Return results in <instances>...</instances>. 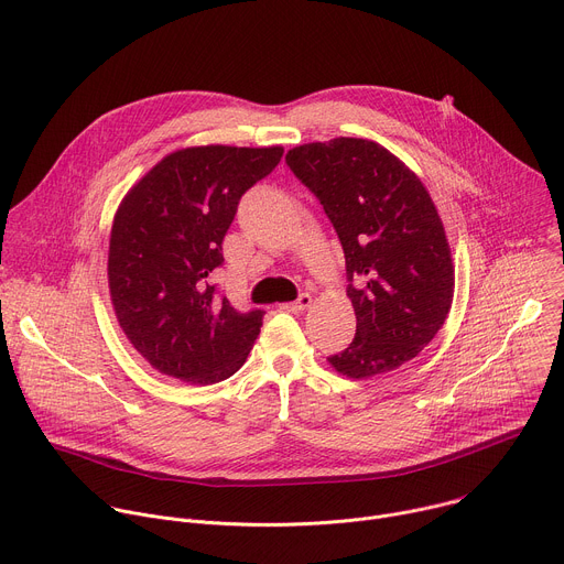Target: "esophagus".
<instances>
[{"label":"esophagus","instance_id":"1","mask_svg":"<svg viewBox=\"0 0 564 564\" xmlns=\"http://www.w3.org/2000/svg\"><path fill=\"white\" fill-rule=\"evenodd\" d=\"M310 305H312V296H310V294H301L296 301L283 303L281 307H283V310H290V312H303V310H307Z\"/></svg>","mask_w":564,"mask_h":564}]
</instances>
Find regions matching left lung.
Masks as SVG:
<instances>
[{
    "label": "left lung",
    "instance_id": "8db88e82",
    "mask_svg": "<svg viewBox=\"0 0 564 564\" xmlns=\"http://www.w3.org/2000/svg\"><path fill=\"white\" fill-rule=\"evenodd\" d=\"M321 200L346 254L357 316L352 344L328 364L370 379L415 359L453 303L455 265L440 212L420 176L379 142L333 138L285 155Z\"/></svg>",
    "mask_w": 564,
    "mask_h": 564
}]
</instances>
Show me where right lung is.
I'll return each mask as SVG.
<instances>
[{
    "label": "right lung",
    "mask_w": 564,
    "mask_h": 564,
    "mask_svg": "<svg viewBox=\"0 0 564 564\" xmlns=\"http://www.w3.org/2000/svg\"><path fill=\"white\" fill-rule=\"evenodd\" d=\"M283 155L281 144H203L167 153L124 194L109 238V296L118 324L158 372L216 383L246 364L263 310L214 296L212 272L236 205Z\"/></svg>",
    "instance_id": "1"
}]
</instances>
